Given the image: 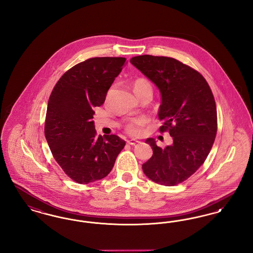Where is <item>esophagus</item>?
<instances>
[{"label": "esophagus", "mask_w": 253, "mask_h": 253, "mask_svg": "<svg viewBox=\"0 0 253 253\" xmlns=\"http://www.w3.org/2000/svg\"><path fill=\"white\" fill-rule=\"evenodd\" d=\"M127 143L129 145H133V146H134V145L138 144L139 141H138V140H135V139H131V140H128Z\"/></svg>", "instance_id": "1"}]
</instances>
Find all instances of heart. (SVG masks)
Returning <instances> with one entry per match:
<instances>
[{"instance_id": "b5f03b06", "label": "heart", "mask_w": 253, "mask_h": 253, "mask_svg": "<svg viewBox=\"0 0 253 253\" xmlns=\"http://www.w3.org/2000/svg\"><path fill=\"white\" fill-rule=\"evenodd\" d=\"M147 88L152 89V85L147 80H144V79H139V80L135 81L133 84V91L135 94H138L139 91H141L143 89H147ZM147 122H148V120L146 118L134 119L128 123V125L126 126V130L131 135H133V136L139 135L142 132L143 127L147 124Z\"/></svg>"}]
</instances>
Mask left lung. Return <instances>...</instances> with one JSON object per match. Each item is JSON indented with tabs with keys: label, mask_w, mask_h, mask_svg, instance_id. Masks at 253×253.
Instances as JSON below:
<instances>
[{
	"label": "left lung",
	"mask_w": 253,
	"mask_h": 253,
	"mask_svg": "<svg viewBox=\"0 0 253 253\" xmlns=\"http://www.w3.org/2000/svg\"><path fill=\"white\" fill-rule=\"evenodd\" d=\"M130 62L154 83L161 95L160 132L169 131L172 144L160 148L147 138L153 156L142 165L145 175L164 186L188 179L208 157L216 136L217 112L204 77L179 60L143 55Z\"/></svg>",
	"instance_id": "8db88e82"
}]
</instances>
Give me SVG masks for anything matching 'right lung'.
Masks as SVG:
<instances>
[{"label":"right lung","instance_id":"add662e5","mask_svg":"<svg viewBox=\"0 0 253 253\" xmlns=\"http://www.w3.org/2000/svg\"><path fill=\"white\" fill-rule=\"evenodd\" d=\"M125 58H92L64 73L49 97L44 134L60 168L74 181L88 184L112 170L125 141L96 135L94 107L105 101Z\"/></svg>","mask_w":253,"mask_h":253}]
</instances>
